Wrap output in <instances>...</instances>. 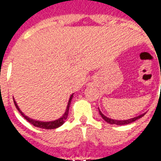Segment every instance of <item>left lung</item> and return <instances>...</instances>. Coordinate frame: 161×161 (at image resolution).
I'll list each match as a JSON object with an SVG mask.
<instances>
[{
    "mask_svg": "<svg viewBox=\"0 0 161 161\" xmlns=\"http://www.w3.org/2000/svg\"><path fill=\"white\" fill-rule=\"evenodd\" d=\"M98 111H99V114L100 115L102 116V118L106 122H108L109 124H115V125H127V124H129V123H131V122H134L136 120H138L140 119L141 117H142L143 115H145L146 113H143L142 115H138V116H135V117H133V118H130V119H128V120H115V119H111V118H108L107 117L106 115H104L102 111L99 109L98 108Z\"/></svg>",
    "mask_w": 161,
    "mask_h": 161,
    "instance_id": "1",
    "label": "left lung"
}]
</instances>
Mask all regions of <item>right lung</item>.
<instances>
[{
  "label": "right lung",
  "instance_id": "add662e5",
  "mask_svg": "<svg viewBox=\"0 0 161 161\" xmlns=\"http://www.w3.org/2000/svg\"><path fill=\"white\" fill-rule=\"evenodd\" d=\"M73 95H70V99H69V102H68V104H67L66 109H65V112L64 113V115L59 117L58 119H57V120H54V121H39V120H35V119L33 118H30L28 117L27 115H26L24 113H23L21 110H20V108H19V106L17 104V103L14 100V104L16 106V108L18 109V111L21 114L24 118L26 119V121H29L31 124H33V126H35L37 128H44V129H54V128H57L60 127L61 125H63L64 123V121L68 117V113H69V108H70V103H71V100H72V97H73Z\"/></svg>",
  "mask_w": 161,
  "mask_h": 161
}]
</instances>
